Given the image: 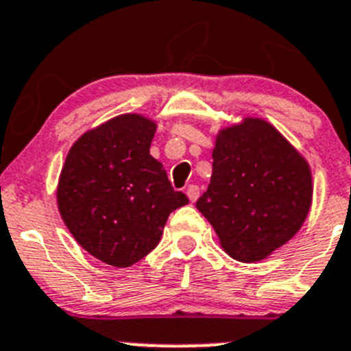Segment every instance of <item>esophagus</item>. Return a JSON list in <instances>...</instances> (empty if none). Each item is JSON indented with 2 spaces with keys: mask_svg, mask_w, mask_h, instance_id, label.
Segmentation results:
<instances>
[{
  "mask_svg": "<svg viewBox=\"0 0 351 351\" xmlns=\"http://www.w3.org/2000/svg\"><path fill=\"white\" fill-rule=\"evenodd\" d=\"M199 193L200 189L197 185H189V189H186V195H189V199L192 200V202H195V200L199 199Z\"/></svg>",
  "mask_w": 351,
  "mask_h": 351,
  "instance_id": "esophagus-1",
  "label": "esophagus"
}]
</instances>
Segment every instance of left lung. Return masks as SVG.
<instances>
[{
    "mask_svg": "<svg viewBox=\"0 0 351 351\" xmlns=\"http://www.w3.org/2000/svg\"><path fill=\"white\" fill-rule=\"evenodd\" d=\"M213 176L197 209L228 255L257 262L287 243L312 204L307 161L267 121L247 118L219 132Z\"/></svg>",
    "mask_w": 351,
    "mask_h": 351,
    "instance_id": "1",
    "label": "left lung"
}]
</instances>
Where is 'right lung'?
Here are the masks:
<instances>
[{"label": "right lung", "mask_w": 351, "mask_h": 351, "mask_svg": "<svg viewBox=\"0 0 351 351\" xmlns=\"http://www.w3.org/2000/svg\"><path fill=\"white\" fill-rule=\"evenodd\" d=\"M156 123L121 114L82 135L58 183V209L75 240L99 261L128 267L161 240L168 216L189 204L149 154Z\"/></svg>", "instance_id": "obj_1"}]
</instances>
